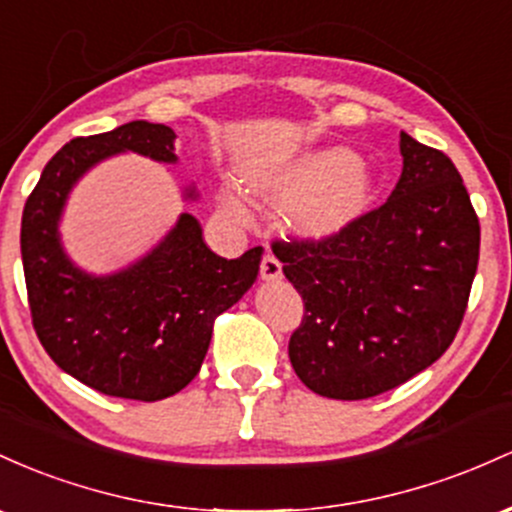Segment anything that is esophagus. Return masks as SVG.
<instances>
[{
    "mask_svg": "<svg viewBox=\"0 0 512 512\" xmlns=\"http://www.w3.org/2000/svg\"><path fill=\"white\" fill-rule=\"evenodd\" d=\"M261 278L268 280V283H271V280L283 278V263H280L273 254L263 256V261H261Z\"/></svg>",
    "mask_w": 512,
    "mask_h": 512,
    "instance_id": "1",
    "label": "esophagus"
}]
</instances>
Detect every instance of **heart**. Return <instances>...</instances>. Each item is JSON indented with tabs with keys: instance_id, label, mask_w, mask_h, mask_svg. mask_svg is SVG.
Masks as SVG:
<instances>
[{
	"instance_id": "b5f03b06",
	"label": "heart",
	"mask_w": 512,
	"mask_h": 512,
	"mask_svg": "<svg viewBox=\"0 0 512 512\" xmlns=\"http://www.w3.org/2000/svg\"><path fill=\"white\" fill-rule=\"evenodd\" d=\"M254 188L275 203H297V222L309 232H331L353 220L370 200L375 176L363 159L343 147L304 152L283 169L258 176ZM229 215L244 217L237 195H225Z\"/></svg>"
}]
</instances>
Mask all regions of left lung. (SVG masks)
<instances>
[{
    "label": "left lung",
    "instance_id": "8db88e82",
    "mask_svg": "<svg viewBox=\"0 0 512 512\" xmlns=\"http://www.w3.org/2000/svg\"><path fill=\"white\" fill-rule=\"evenodd\" d=\"M404 169L382 208L321 241L275 244L304 300L290 363L314 394L370 399L426 370L455 341L479 217L455 164L401 132Z\"/></svg>",
    "mask_w": 512,
    "mask_h": 512
}]
</instances>
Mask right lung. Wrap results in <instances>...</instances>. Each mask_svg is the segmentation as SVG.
<instances>
[{"label": "right lung", "instance_id": "obj_1", "mask_svg": "<svg viewBox=\"0 0 512 512\" xmlns=\"http://www.w3.org/2000/svg\"><path fill=\"white\" fill-rule=\"evenodd\" d=\"M169 125L130 120L74 137L45 164L21 217V258L33 329L60 370L108 396L159 401L181 392L208 353L215 317L254 285L263 249L217 256L191 212L154 249L113 273H89L65 251L60 222L86 171L116 154L176 164ZM183 200H198L193 183Z\"/></svg>", "mask_w": 512, "mask_h": 512}]
</instances>
